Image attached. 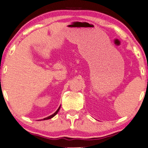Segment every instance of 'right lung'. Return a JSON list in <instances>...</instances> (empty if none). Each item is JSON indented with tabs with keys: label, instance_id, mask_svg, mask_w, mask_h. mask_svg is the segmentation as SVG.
Masks as SVG:
<instances>
[{
	"label": "right lung",
	"instance_id": "1",
	"mask_svg": "<svg viewBox=\"0 0 148 148\" xmlns=\"http://www.w3.org/2000/svg\"><path fill=\"white\" fill-rule=\"evenodd\" d=\"M60 107H61V106H60V107H59V108L58 109V110H56V112H55V113H53V114L52 115H51V116H48V117H46V118H45V119H42V120H48V119H51V118H53V116H55L57 114H58V111L60 110Z\"/></svg>",
	"mask_w": 148,
	"mask_h": 148
}]
</instances>
